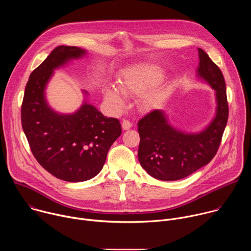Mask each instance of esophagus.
<instances>
[{"mask_svg":"<svg viewBox=\"0 0 251 251\" xmlns=\"http://www.w3.org/2000/svg\"><path fill=\"white\" fill-rule=\"evenodd\" d=\"M131 127H132V123H131L129 120L124 119V120L122 121V128H123L124 130H129Z\"/></svg>","mask_w":251,"mask_h":251,"instance_id":"34e87169","label":"esophagus"}]
</instances>
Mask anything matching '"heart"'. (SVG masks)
Here are the masks:
<instances>
[{
    "label": "heart",
    "mask_w": 251,
    "mask_h": 251,
    "mask_svg": "<svg viewBox=\"0 0 251 251\" xmlns=\"http://www.w3.org/2000/svg\"><path fill=\"white\" fill-rule=\"evenodd\" d=\"M164 77L162 69L155 65H138L130 68L124 73L119 81L118 88L126 95H141L147 90L157 86ZM106 99L116 107H121L124 104V99L118 90L108 87L105 90ZM159 98L157 91H152L143 97L142 105L145 108H151Z\"/></svg>",
    "instance_id": "1"
}]
</instances>
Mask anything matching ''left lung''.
<instances>
[{
    "instance_id": "1",
    "label": "left lung",
    "mask_w": 251,
    "mask_h": 251,
    "mask_svg": "<svg viewBox=\"0 0 251 251\" xmlns=\"http://www.w3.org/2000/svg\"><path fill=\"white\" fill-rule=\"evenodd\" d=\"M198 75L214 90L217 114L200 133H185L168 123L163 110L155 109L138 122V158L142 168L161 181H176L208 164L221 145L228 119L225 77L207 53L199 49Z\"/></svg>"
}]
</instances>
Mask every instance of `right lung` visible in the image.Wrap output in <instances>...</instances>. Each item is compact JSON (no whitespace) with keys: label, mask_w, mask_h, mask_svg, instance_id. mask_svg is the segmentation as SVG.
<instances>
[{"label":"right lung","mask_w":251,"mask_h":251,"mask_svg":"<svg viewBox=\"0 0 251 251\" xmlns=\"http://www.w3.org/2000/svg\"><path fill=\"white\" fill-rule=\"evenodd\" d=\"M85 53L76 47L55 48L30 74L22 103V126L33 157L66 182L95 176L122 131L118 119L105 117L86 102L75 113L64 115L53 111L46 101L45 89L53 69Z\"/></svg>","instance_id":"right-lung-1"}]
</instances>
